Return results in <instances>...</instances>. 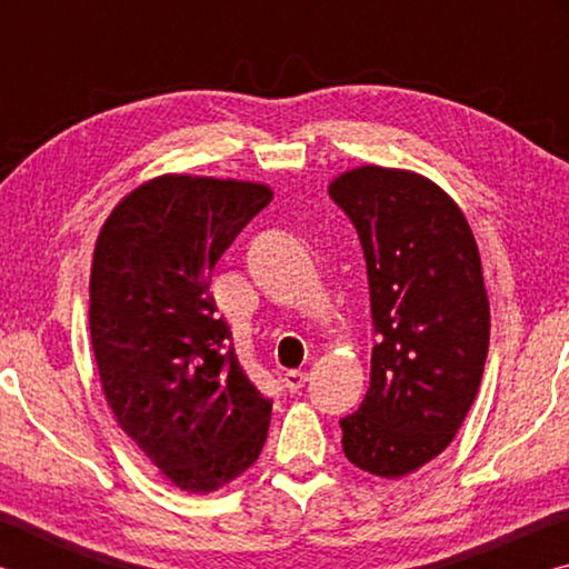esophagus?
I'll use <instances>...</instances> for the list:
<instances>
[{
  "label": "esophagus",
  "mask_w": 569,
  "mask_h": 569,
  "mask_svg": "<svg viewBox=\"0 0 569 569\" xmlns=\"http://www.w3.org/2000/svg\"><path fill=\"white\" fill-rule=\"evenodd\" d=\"M306 371H286L283 373V383H286V389L288 391H298V389H303V383H306Z\"/></svg>",
  "instance_id": "34e87169"
}]
</instances>
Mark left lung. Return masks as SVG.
Masks as SVG:
<instances>
[{"label":"left lung","mask_w":569,"mask_h":569,"mask_svg":"<svg viewBox=\"0 0 569 569\" xmlns=\"http://www.w3.org/2000/svg\"><path fill=\"white\" fill-rule=\"evenodd\" d=\"M359 233L379 343L343 455L401 479L445 451L477 397L489 351V298L469 220L413 170L361 166L329 182Z\"/></svg>","instance_id":"obj_1"}]
</instances>
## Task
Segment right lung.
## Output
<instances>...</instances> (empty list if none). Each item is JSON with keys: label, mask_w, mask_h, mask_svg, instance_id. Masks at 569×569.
Here are the masks:
<instances>
[{"label": "right lung", "mask_w": 569, "mask_h": 569, "mask_svg": "<svg viewBox=\"0 0 569 569\" xmlns=\"http://www.w3.org/2000/svg\"><path fill=\"white\" fill-rule=\"evenodd\" d=\"M266 182L168 172L130 190L100 228L90 273V339L114 419L182 492L243 475L271 423L230 346L210 276Z\"/></svg>", "instance_id": "1"}]
</instances>
